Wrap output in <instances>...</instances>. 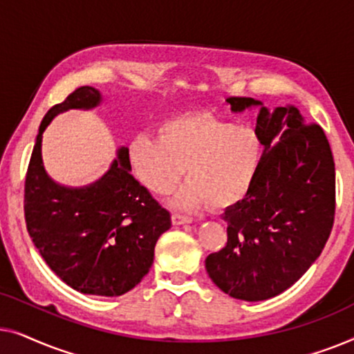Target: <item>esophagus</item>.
<instances>
[{
    "mask_svg": "<svg viewBox=\"0 0 354 354\" xmlns=\"http://www.w3.org/2000/svg\"><path fill=\"white\" fill-rule=\"evenodd\" d=\"M192 217L182 216V214H172V224L174 225H183V224H192Z\"/></svg>",
    "mask_w": 354,
    "mask_h": 354,
    "instance_id": "1",
    "label": "esophagus"
}]
</instances>
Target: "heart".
<instances>
[{"mask_svg": "<svg viewBox=\"0 0 354 354\" xmlns=\"http://www.w3.org/2000/svg\"><path fill=\"white\" fill-rule=\"evenodd\" d=\"M138 180L156 195L172 198L178 209H227L248 193L261 161V140L253 129L211 115H180L158 129V138L138 135L129 145Z\"/></svg>", "mask_w": 354, "mask_h": 354, "instance_id": "b5f03b06", "label": "heart"}]
</instances>
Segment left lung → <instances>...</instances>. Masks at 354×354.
Wrapping results in <instances>:
<instances>
[{
	"label": "left lung",
	"mask_w": 354,
	"mask_h": 354,
	"mask_svg": "<svg viewBox=\"0 0 354 354\" xmlns=\"http://www.w3.org/2000/svg\"><path fill=\"white\" fill-rule=\"evenodd\" d=\"M232 113L259 108L263 156L248 193L227 207V245L206 258L212 282L232 298L263 301L292 287L322 253L335 214V162L324 130L292 104L227 98Z\"/></svg>",
	"instance_id": "obj_1"
}]
</instances>
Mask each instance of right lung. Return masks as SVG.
Listing matches in <instances>:
<instances>
[{
  "instance_id": "1",
  "label": "right lung",
  "mask_w": 354,
  "mask_h": 354,
  "mask_svg": "<svg viewBox=\"0 0 354 354\" xmlns=\"http://www.w3.org/2000/svg\"><path fill=\"white\" fill-rule=\"evenodd\" d=\"M101 101L100 90L80 86L48 111L27 169L24 211L33 245L62 282L85 295L120 297L149 272L171 214L130 174L129 148H118L104 176L85 187L55 182L41 158L43 132L57 114Z\"/></svg>"
}]
</instances>
